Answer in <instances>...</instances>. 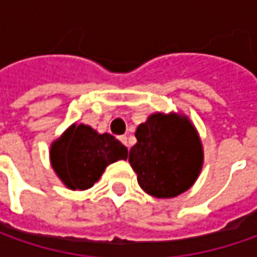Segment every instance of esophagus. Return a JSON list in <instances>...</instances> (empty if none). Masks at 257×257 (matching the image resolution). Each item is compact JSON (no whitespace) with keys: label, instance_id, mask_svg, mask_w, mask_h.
Wrapping results in <instances>:
<instances>
[{"label":"esophagus","instance_id":"esophagus-1","mask_svg":"<svg viewBox=\"0 0 257 257\" xmlns=\"http://www.w3.org/2000/svg\"><path fill=\"white\" fill-rule=\"evenodd\" d=\"M128 139H127V136H120V142L125 146V147H128V142H127Z\"/></svg>","mask_w":257,"mask_h":257}]
</instances>
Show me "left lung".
I'll use <instances>...</instances> for the list:
<instances>
[{
  "instance_id": "1",
  "label": "left lung",
  "mask_w": 257,
  "mask_h": 257,
  "mask_svg": "<svg viewBox=\"0 0 257 257\" xmlns=\"http://www.w3.org/2000/svg\"><path fill=\"white\" fill-rule=\"evenodd\" d=\"M128 162L144 192L170 199L189 190L203 166L200 137L182 114H152L136 130Z\"/></svg>"
}]
</instances>
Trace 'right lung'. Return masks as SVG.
<instances>
[{"label":"right lung","mask_w":257,"mask_h":257,"mask_svg":"<svg viewBox=\"0 0 257 257\" xmlns=\"http://www.w3.org/2000/svg\"><path fill=\"white\" fill-rule=\"evenodd\" d=\"M51 166L71 190H85L98 182L108 164L127 159V149L111 134L73 124L51 144Z\"/></svg>","instance_id":"add662e5"}]
</instances>
